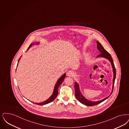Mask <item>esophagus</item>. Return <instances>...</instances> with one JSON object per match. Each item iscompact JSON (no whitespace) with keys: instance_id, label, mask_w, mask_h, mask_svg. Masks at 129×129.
I'll return each mask as SVG.
<instances>
[{"instance_id":"esophagus-1","label":"esophagus","mask_w":129,"mask_h":129,"mask_svg":"<svg viewBox=\"0 0 129 129\" xmlns=\"http://www.w3.org/2000/svg\"><path fill=\"white\" fill-rule=\"evenodd\" d=\"M73 75H74V72L72 71H69L67 72V75L68 76L72 77V76H73Z\"/></svg>"}]
</instances>
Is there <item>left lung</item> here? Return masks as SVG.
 Segmentation results:
<instances>
[{"instance_id": "1", "label": "left lung", "mask_w": 129, "mask_h": 129, "mask_svg": "<svg viewBox=\"0 0 129 129\" xmlns=\"http://www.w3.org/2000/svg\"><path fill=\"white\" fill-rule=\"evenodd\" d=\"M96 43H97V48L99 50V52L100 54L98 55L96 58L100 57H104V58H105L108 59V60L111 63L112 68V69H113V81H113L112 90L111 93L108 97H106V98H104L103 99H102L101 100H99V101H90V100H88L87 98H85L83 95V94L82 93L81 91H80V87H79V85L78 83L75 82V84H74L75 97L77 99L79 102L82 103L83 105L87 106H95L96 105H98L99 103L102 102L103 101H105L106 99H108L109 97V96L111 94V93L113 92L114 85L115 80V78H116V69H115V67L114 66L113 59L111 56V55H110V54L109 53H108L104 48V47L102 46V45L99 42L96 41Z\"/></svg>"}]
</instances>
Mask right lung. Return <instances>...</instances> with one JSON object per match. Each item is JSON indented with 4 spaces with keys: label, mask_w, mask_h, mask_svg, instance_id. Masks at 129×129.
Segmentation results:
<instances>
[{
    "label": "right lung",
    "mask_w": 129,
    "mask_h": 129,
    "mask_svg": "<svg viewBox=\"0 0 129 129\" xmlns=\"http://www.w3.org/2000/svg\"><path fill=\"white\" fill-rule=\"evenodd\" d=\"M39 44V42H36V43H35V44H31V45L29 46V47H28V48L27 51L29 49V48H30L32 46H33V45H38ZM21 57H22V56L20 57L19 59L18 60V63L20 61V59H21ZM18 64H17V67L18 66ZM65 76H66V73H64V74L62 75V76L57 80V82H56V84H55V87H54V90H53V93H52L51 95L49 98H48L47 100L44 101H43V102H40V103H35V102H31L34 103V104H36V105H37L42 106V105H46V104H48V103H50V102H52L53 100H54V99H55V98H56V97H57V94H58V87H59V86L61 84L62 82H63L64 79V78H65Z\"/></svg>",
    "instance_id": "add662e5"
}]
</instances>
